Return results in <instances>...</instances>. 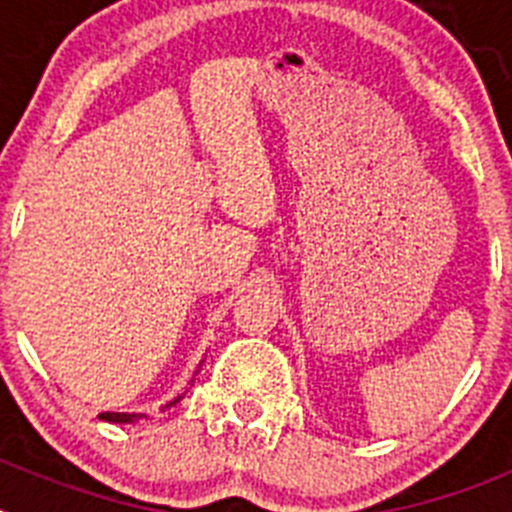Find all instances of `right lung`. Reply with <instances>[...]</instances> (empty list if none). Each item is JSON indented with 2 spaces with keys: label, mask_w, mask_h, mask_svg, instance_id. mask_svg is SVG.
Here are the masks:
<instances>
[{
  "label": "right lung",
  "mask_w": 512,
  "mask_h": 512,
  "mask_svg": "<svg viewBox=\"0 0 512 512\" xmlns=\"http://www.w3.org/2000/svg\"><path fill=\"white\" fill-rule=\"evenodd\" d=\"M179 400H182V397H176L174 402H179ZM174 402H169V405H174ZM99 418L107 420V423H133V420H143V418H148V415H143V413H133V415H128V413H99Z\"/></svg>",
  "instance_id": "obj_1"
}]
</instances>
